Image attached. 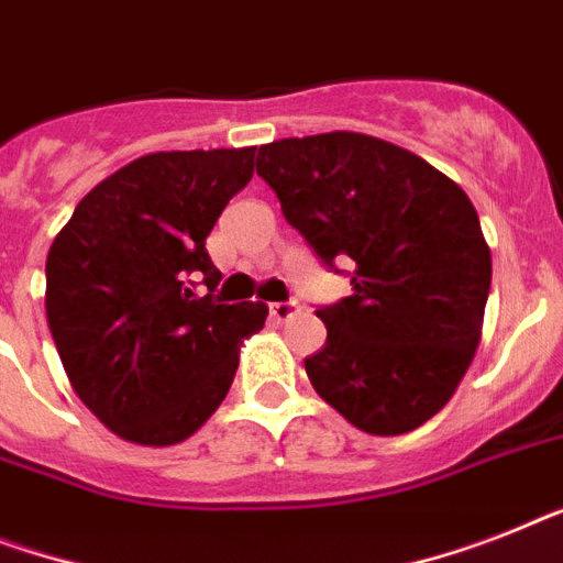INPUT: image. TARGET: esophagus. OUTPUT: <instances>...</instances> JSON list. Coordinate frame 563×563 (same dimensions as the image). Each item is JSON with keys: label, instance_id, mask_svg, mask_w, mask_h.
I'll list each match as a JSON object with an SVG mask.
<instances>
[{"label": "esophagus", "instance_id": "esophagus-1", "mask_svg": "<svg viewBox=\"0 0 563 563\" xmlns=\"http://www.w3.org/2000/svg\"><path fill=\"white\" fill-rule=\"evenodd\" d=\"M296 301H273L271 305V316L276 319V322H287V319H292L296 316Z\"/></svg>", "mask_w": 563, "mask_h": 563}]
</instances>
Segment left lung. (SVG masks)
<instances>
[{"label":"left lung","mask_w":563,"mask_h":563,"mask_svg":"<svg viewBox=\"0 0 563 563\" xmlns=\"http://www.w3.org/2000/svg\"><path fill=\"white\" fill-rule=\"evenodd\" d=\"M255 172L324 264L354 267V292L316 310L328 328L305 360L316 394L360 431H415L452 399L481 345L492 253L468 195L415 152L360 132L273 141Z\"/></svg>","instance_id":"left-lung-1"}]
</instances>
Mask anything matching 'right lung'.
<instances>
[{"label": "right lung", "mask_w": 563, "mask_h": 563, "mask_svg": "<svg viewBox=\"0 0 563 563\" xmlns=\"http://www.w3.org/2000/svg\"><path fill=\"white\" fill-rule=\"evenodd\" d=\"M255 146L152 152L100 180L45 262V316L74 394L118 438L175 445L212 417L267 305H218L203 241ZM203 277L210 292L191 290Z\"/></svg>", "instance_id": "right-lung-1"}]
</instances>
